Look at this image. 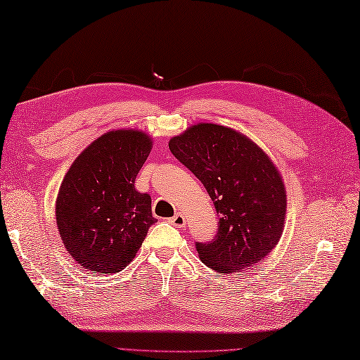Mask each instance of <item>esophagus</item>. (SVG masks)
Segmentation results:
<instances>
[{
  "label": "esophagus",
  "instance_id": "esophagus-1",
  "mask_svg": "<svg viewBox=\"0 0 360 360\" xmlns=\"http://www.w3.org/2000/svg\"><path fill=\"white\" fill-rule=\"evenodd\" d=\"M172 224V226H175V227H179V229H183L186 226V218H185V214H181V213H177L175 216H172L171 218V221H169Z\"/></svg>",
  "mask_w": 360,
  "mask_h": 360
}]
</instances>
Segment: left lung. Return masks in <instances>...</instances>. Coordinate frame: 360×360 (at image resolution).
I'll list each match as a JSON object with an SVG mask.
<instances>
[{"instance_id": "1", "label": "left lung", "mask_w": 360, "mask_h": 360, "mask_svg": "<svg viewBox=\"0 0 360 360\" xmlns=\"http://www.w3.org/2000/svg\"><path fill=\"white\" fill-rule=\"evenodd\" d=\"M169 148L203 183L219 214L216 238L195 244L200 260L227 274L264 259L281 240L287 213L273 160L246 134L216 124L189 127Z\"/></svg>"}]
</instances>
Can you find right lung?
Instances as JSON below:
<instances>
[{"mask_svg":"<svg viewBox=\"0 0 360 360\" xmlns=\"http://www.w3.org/2000/svg\"><path fill=\"white\" fill-rule=\"evenodd\" d=\"M152 138L134 128L101 134L72 162L56 199V224L67 252L91 273L112 274L136 257L155 224L152 199L134 180Z\"/></svg>","mask_w":360,"mask_h":360,"instance_id":"obj_1","label":"right lung"}]
</instances>
